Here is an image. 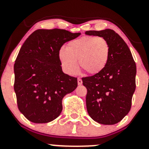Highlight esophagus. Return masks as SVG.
Masks as SVG:
<instances>
[{
  "mask_svg": "<svg viewBox=\"0 0 149 149\" xmlns=\"http://www.w3.org/2000/svg\"><path fill=\"white\" fill-rule=\"evenodd\" d=\"M78 84L79 85L83 84V80L80 79V78H78Z\"/></svg>",
  "mask_w": 149,
  "mask_h": 149,
  "instance_id": "esophagus-1",
  "label": "esophagus"
}]
</instances>
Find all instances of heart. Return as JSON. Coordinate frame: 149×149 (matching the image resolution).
<instances>
[{"label": "heart", "instance_id": "b5f03b06", "mask_svg": "<svg viewBox=\"0 0 149 149\" xmlns=\"http://www.w3.org/2000/svg\"><path fill=\"white\" fill-rule=\"evenodd\" d=\"M110 55V46L101 36H85L71 40L66 48L61 47L58 58L62 69L69 75L78 71V59L81 68L90 74H97L107 66Z\"/></svg>", "mask_w": 149, "mask_h": 149}]
</instances>
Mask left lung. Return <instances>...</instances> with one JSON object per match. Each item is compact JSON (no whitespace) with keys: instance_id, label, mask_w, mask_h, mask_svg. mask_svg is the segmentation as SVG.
<instances>
[{"instance_id":"left-lung-1","label":"left lung","mask_w":149,"mask_h":149,"mask_svg":"<svg viewBox=\"0 0 149 149\" xmlns=\"http://www.w3.org/2000/svg\"><path fill=\"white\" fill-rule=\"evenodd\" d=\"M85 34L103 37L110 46L105 68L94 76L82 79L88 90V113L100 124H116L130 111L136 88V64L126 42L113 30L88 31Z\"/></svg>"}]
</instances>
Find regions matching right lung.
<instances>
[{
    "label": "right lung",
    "mask_w": 149,
    "mask_h": 149,
    "mask_svg": "<svg viewBox=\"0 0 149 149\" xmlns=\"http://www.w3.org/2000/svg\"><path fill=\"white\" fill-rule=\"evenodd\" d=\"M80 34L59 29H38L20 48L14 65V90L19 110L31 122L46 123L57 118L63 97L78 86L76 78L63 72L58 52Z\"/></svg>",
    "instance_id": "right-lung-1"
}]
</instances>
